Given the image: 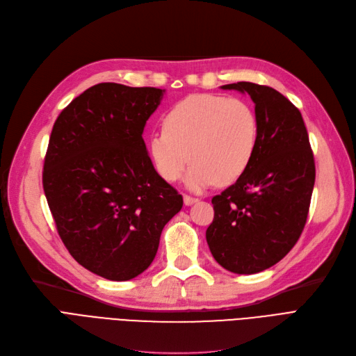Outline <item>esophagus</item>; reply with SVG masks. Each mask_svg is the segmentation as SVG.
Instances as JSON below:
<instances>
[{
    "mask_svg": "<svg viewBox=\"0 0 356 356\" xmlns=\"http://www.w3.org/2000/svg\"><path fill=\"white\" fill-rule=\"evenodd\" d=\"M183 202H185L186 207H191V205H193L195 202H198V200L192 198V196H189V195H185V196H183Z\"/></svg>",
    "mask_w": 356,
    "mask_h": 356,
    "instance_id": "34e87169",
    "label": "esophagus"
}]
</instances>
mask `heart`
<instances>
[{
  "mask_svg": "<svg viewBox=\"0 0 356 356\" xmlns=\"http://www.w3.org/2000/svg\"><path fill=\"white\" fill-rule=\"evenodd\" d=\"M259 120L251 104L211 94H195L171 105L163 131L147 142L152 167L165 181H176L192 165L185 183L192 192L230 185L252 163Z\"/></svg>",
  "mask_w": 356,
  "mask_h": 356,
  "instance_id": "1",
  "label": "heart"
}]
</instances>
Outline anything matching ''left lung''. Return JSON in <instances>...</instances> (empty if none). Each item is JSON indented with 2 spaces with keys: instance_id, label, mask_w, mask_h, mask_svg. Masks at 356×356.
I'll return each mask as SVG.
<instances>
[{
  "instance_id": "left-lung-1",
  "label": "left lung",
  "mask_w": 356,
  "mask_h": 356,
  "mask_svg": "<svg viewBox=\"0 0 356 356\" xmlns=\"http://www.w3.org/2000/svg\"><path fill=\"white\" fill-rule=\"evenodd\" d=\"M220 88L251 97L259 139L248 170L213 198L207 243L222 268L255 274L284 258L305 227L315 181L314 155L304 118L280 92L251 82Z\"/></svg>"
}]
</instances>
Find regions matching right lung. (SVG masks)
Instances as JSON below:
<instances>
[{
    "mask_svg": "<svg viewBox=\"0 0 356 356\" xmlns=\"http://www.w3.org/2000/svg\"><path fill=\"white\" fill-rule=\"evenodd\" d=\"M165 89L98 83L54 123L44 192L60 238L86 270L126 282L154 261L183 205L151 164L142 134Z\"/></svg>",
    "mask_w": 356,
    "mask_h": 356,
    "instance_id": "obj_1",
    "label": "right lung"
}]
</instances>
